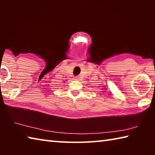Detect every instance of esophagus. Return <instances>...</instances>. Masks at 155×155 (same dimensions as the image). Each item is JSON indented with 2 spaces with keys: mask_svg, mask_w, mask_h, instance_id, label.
Returning <instances> with one entry per match:
<instances>
[{
  "mask_svg": "<svg viewBox=\"0 0 155 155\" xmlns=\"http://www.w3.org/2000/svg\"><path fill=\"white\" fill-rule=\"evenodd\" d=\"M74 78V80H78L80 78H79V77H78V76H77V77H75Z\"/></svg>",
  "mask_w": 155,
  "mask_h": 155,
  "instance_id": "34e87169",
  "label": "esophagus"
}]
</instances>
